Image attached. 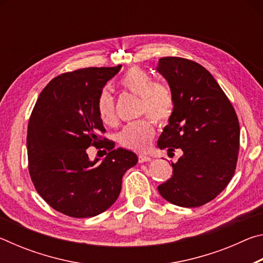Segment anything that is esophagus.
Masks as SVG:
<instances>
[{
    "label": "esophagus",
    "mask_w": 263,
    "mask_h": 263,
    "mask_svg": "<svg viewBox=\"0 0 263 263\" xmlns=\"http://www.w3.org/2000/svg\"><path fill=\"white\" fill-rule=\"evenodd\" d=\"M151 160H152V158L148 157V155H139V157H138V161H139L140 163L148 162V161H151Z\"/></svg>",
    "instance_id": "1"
}]
</instances>
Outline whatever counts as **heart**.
<instances>
[{
  "label": "heart",
  "mask_w": 263,
  "mask_h": 263,
  "mask_svg": "<svg viewBox=\"0 0 263 263\" xmlns=\"http://www.w3.org/2000/svg\"><path fill=\"white\" fill-rule=\"evenodd\" d=\"M119 83L125 90L139 96L140 115H148L159 124H164L172 116L174 96L171 88L161 82H153V78L146 70L132 67L123 75ZM97 111L102 122L115 123V100L108 91H102L97 99ZM154 135L153 122L144 118L124 127L119 133V142L126 148L144 152L149 147Z\"/></svg>",
  "instance_id": "obj_1"
}]
</instances>
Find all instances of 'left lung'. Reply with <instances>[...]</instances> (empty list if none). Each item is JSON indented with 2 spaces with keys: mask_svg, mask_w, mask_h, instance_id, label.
I'll return each instance as SVG.
<instances>
[{
  "mask_svg": "<svg viewBox=\"0 0 263 263\" xmlns=\"http://www.w3.org/2000/svg\"><path fill=\"white\" fill-rule=\"evenodd\" d=\"M158 72L174 96V110L158 140L168 154L182 151L173 176L158 186L169 203L197 208L216 198L234 175L240 126L235 110L209 70L183 58L159 59Z\"/></svg>",
  "mask_w": 263,
  "mask_h": 263,
  "instance_id": "1",
  "label": "left lung"
}]
</instances>
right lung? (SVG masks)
I'll use <instances>...</instances> for the list:
<instances>
[{
	"instance_id": "obj_1",
	"label": "right lung",
	"mask_w": 263,
	"mask_h": 263,
	"mask_svg": "<svg viewBox=\"0 0 263 263\" xmlns=\"http://www.w3.org/2000/svg\"><path fill=\"white\" fill-rule=\"evenodd\" d=\"M121 68L59 75L43 89L31 114L26 137L31 180L44 201L66 216L87 218L108 210L121 193L123 175L138 162L136 153L115 149L109 140L100 146L109 151L102 162H91L86 154L105 132L97 99Z\"/></svg>"
}]
</instances>
